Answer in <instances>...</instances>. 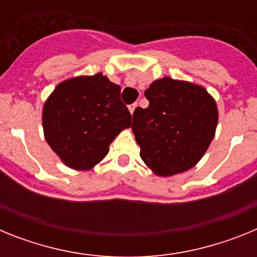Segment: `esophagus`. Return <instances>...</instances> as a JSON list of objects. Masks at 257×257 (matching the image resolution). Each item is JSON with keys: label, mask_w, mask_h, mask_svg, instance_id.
Masks as SVG:
<instances>
[{"label": "esophagus", "mask_w": 257, "mask_h": 257, "mask_svg": "<svg viewBox=\"0 0 257 257\" xmlns=\"http://www.w3.org/2000/svg\"><path fill=\"white\" fill-rule=\"evenodd\" d=\"M136 108H138V103H134V104H131L130 106H128V110H130L131 114H134V112H135Z\"/></svg>", "instance_id": "1"}]
</instances>
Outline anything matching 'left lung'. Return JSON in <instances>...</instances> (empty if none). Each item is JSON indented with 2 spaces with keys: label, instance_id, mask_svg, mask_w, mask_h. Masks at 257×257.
I'll return each mask as SVG.
<instances>
[{
  "label": "left lung",
  "instance_id": "8db88e82",
  "mask_svg": "<svg viewBox=\"0 0 257 257\" xmlns=\"http://www.w3.org/2000/svg\"><path fill=\"white\" fill-rule=\"evenodd\" d=\"M148 108H136L133 133L143 162L169 178L197 165L216 133L219 109L203 86L163 77L145 91Z\"/></svg>",
  "mask_w": 257,
  "mask_h": 257
}]
</instances>
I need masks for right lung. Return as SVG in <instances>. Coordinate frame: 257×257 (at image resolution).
Here are the masks:
<instances>
[{
  "mask_svg": "<svg viewBox=\"0 0 257 257\" xmlns=\"http://www.w3.org/2000/svg\"><path fill=\"white\" fill-rule=\"evenodd\" d=\"M47 144L67 167L94 169L109 145L131 127V114L121 101V87L103 73L77 76L59 83L42 108Z\"/></svg>",
  "mask_w": 257,
  "mask_h": 257,
  "instance_id": "add662e5",
  "label": "right lung"
}]
</instances>
